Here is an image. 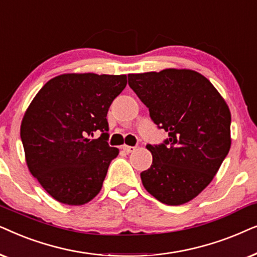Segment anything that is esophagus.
Returning a JSON list of instances; mask_svg holds the SVG:
<instances>
[{
	"mask_svg": "<svg viewBox=\"0 0 257 257\" xmlns=\"http://www.w3.org/2000/svg\"><path fill=\"white\" fill-rule=\"evenodd\" d=\"M122 149L123 150H124V152L125 153H133V152H134V150L136 149V147H131V146H123L122 147Z\"/></svg>",
	"mask_w": 257,
	"mask_h": 257,
	"instance_id": "obj_1",
	"label": "esophagus"
}]
</instances>
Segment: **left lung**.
<instances>
[{
	"label": "left lung",
	"instance_id": "1",
	"mask_svg": "<svg viewBox=\"0 0 257 257\" xmlns=\"http://www.w3.org/2000/svg\"><path fill=\"white\" fill-rule=\"evenodd\" d=\"M128 82L169 136L163 145H147L153 163L141 173L143 187L168 206L189 202L213 181L230 149L227 102L207 77L190 69L129 74Z\"/></svg>",
	"mask_w": 257,
	"mask_h": 257
}]
</instances>
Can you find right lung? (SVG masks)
Instances as JSON below:
<instances>
[{"mask_svg":"<svg viewBox=\"0 0 257 257\" xmlns=\"http://www.w3.org/2000/svg\"><path fill=\"white\" fill-rule=\"evenodd\" d=\"M126 75L69 73L51 78L27 108L21 140L29 172L59 202L82 206L100 193L118 149L108 146L107 114ZM96 130L102 135L91 139Z\"/></svg>","mask_w":257,"mask_h":257,"instance_id":"add662e5","label":"right lung"}]
</instances>
